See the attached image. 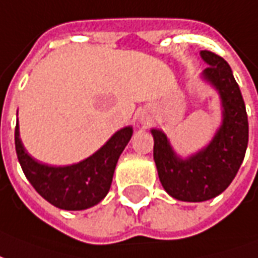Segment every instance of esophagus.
<instances>
[{"instance_id": "obj_1", "label": "esophagus", "mask_w": 258, "mask_h": 258, "mask_svg": "<svg viewBox=\"0 0 258 258\" xmlns=\"http://www.w3.org/2000/svg\"><path fill=\"white\" fill-rule=\"evenodd\" d=\"M152 121L151 111L147 108H142V110L137 112V122L143 125V126H148Z\"/></svg>"}]
</instances>
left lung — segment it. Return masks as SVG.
<instances>
[{"label": "left lung", "mask_w": 258, "mask_h": 258, "mask_svg": "<svg viewBox=\"0 0 258 258\" xmlns=\"http://www.w3.org/2000/svg\"><path fill=\"white\" fill-rule=\"evenodd\" d=\"M209 67L201 78L214 88L221 103V125L208 146L180 157L161 129H151L154 161L165 191L183 202H204L217 197L234 180L245 158L249 122L242 93L229 64L219 54L201 50Z\"/></svg>", "instance_id": "1"}]
</instances>
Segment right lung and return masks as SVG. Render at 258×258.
I'll return each instance as SVG.
<instances>
[{"label": "right lung", "instance_id": "1", "mask_svg": "<svg viewBox=\"0 0 258 258\" xmlns=\"http://www.w3.org/2000/svg\"><path fill=\"white\" fill-rule=\"evenodd\" d=\"M132 135L133 127H122L84 161L66 166H53L38 162L27 152L20 139L18 121L15 147L26 177L42 198L63 210H85L106 198L116 162Z\"/></svg>", "mask_w": 258, "mask_h": 258}]
</instances>
